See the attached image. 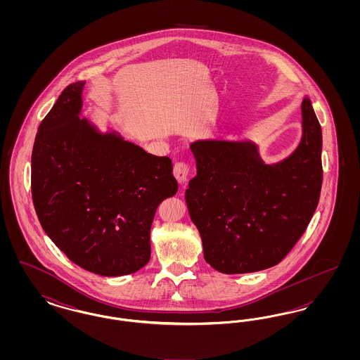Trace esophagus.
<instances>
[{
    "label": "esophagus",
    "instance_id": "34e87169",
    "mask_svg": "<svg viewBox=\"0 0 360 360\" xmlns=\"http://www.w3.org/2000/svg\"><path fill=\"white\" fill-rule=\"evenodd\" d=\"M174 176L176 178V181L179 184H186L188 181V176H190V167L186 163L184 162H176L175 166H174Z\"/></svg>",
    "mask_w": 360,
    "mask_h": 360
}]
</instances>
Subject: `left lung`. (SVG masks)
Segmentation results:
<instances>
[{"instance_id":"left-lung-1","label":"left lung","mask_w":360,"mask_h":360,"mask_svg":"<svg viewBox=\"0 0 360 360\" xmlns=\"http://www.w3.org/2000/svg\"><path fill=\"white\" fill-rule=\"evenodd\" d=\"M301 112V140L276 163H266L252 140L190 144L197 175L185 200L214 270L245 274L273 267L305 232L323 184V134L308 96Z\"/></svg>"}]
</instances>
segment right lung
Listing matches in <instances>:
<instances>
[{"instance_id": "right-lung-1", "label": "right lung", "mask_w": 360, "mask_h": 360, "mask_svg": "<svg viewBox=\"0 0 360 360\" xmlns=\"http://www.w3.org/2000/svg\"><path fill=\"white\" fill-rule=\"evenodd\" d=\"M85 81L68 86L40 122L31 162L41 228L71 262L103 276L134 274L151 257L158 205L178 182L169 156L81 119Z\"/></svg>"}]
</instances>
